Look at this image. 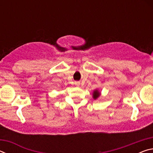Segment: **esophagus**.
<instances>
[{
	"instance_id": "34e87169",
	"label": "esophagus",
	"mask_w": 153,
	"mask_h": 153,
	"mask_svg": "<svg viewBox=\"0 0 153 153\" xmlns=\"http://www.w3.org/2000/svg\"><path fill=\"white\" fill-rule=\"evenodd\" d=\"M76 85H78V84H76Z\"/></svg>"
}]
</instances>
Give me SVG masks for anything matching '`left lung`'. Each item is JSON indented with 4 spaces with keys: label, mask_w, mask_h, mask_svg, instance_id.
I'll list each match as a JSON object with an SVG mask.
<instances>
[{
    "label": "left lung",
    "mask_w": 153,
    "mask_h": 153,
    "mask_svg": "<svg viewBox=\"0 0 153 153\" xmlns=\"http://www.w3.org/2000/svg\"><path fill=\"white\" fill-rule=\"evenodd\" d=\"M99 96H100V92H98V90H95L94 92V94H93V98H94V99H97Z\"/></svg>",
    "instance_id": "left-lung-1"
}]
</instances>
